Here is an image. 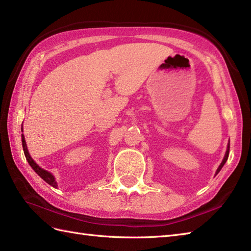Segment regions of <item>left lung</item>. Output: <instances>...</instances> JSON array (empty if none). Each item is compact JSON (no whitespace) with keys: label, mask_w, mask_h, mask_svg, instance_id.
I'll return each mask as SVG.
<instances>
[{"label":"left lung","mask_w":251,"mask_h":251,"mask_svg":"<svg viewBox=\"0 0 251 251\" xmlns=\"http://www.w3.org/2000/svg\"><path fill=\"white\" fill-rule=\"evenodd\" d=\"M228 152H230V143H228L227 145V149H226V155H225V158H223V161H222V163L220 164V166L218 167V169H217V172H216V175L220 172L221 170V168L223 167V165L226 164V162L227 161V157H228Z\"/></svg>","instance_id":"left-lung-1"}]
</instances>
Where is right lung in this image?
Instances as JSON below:
<instances>
[{
    "mask_svg": "<svg viewBox=\"0 0 251 251\" xmlns=\"http://www.w3.org/2000/svg\"><path fill=\"white\" fill-rule=\"evenodd\" d=\"M21 130H23V128H21ZM21 141H23V148H24V152H25V156L26 158V161H28V163L30 164V166L32 167V169L34 170V172L40 176V177L43 179L44 181H46L47 183H49L50 185L54 186V188H57V182L56 180L54 178V176H52L50 173L47 172V170L41 168L39 165H37L33 159H32V157L30 156L29 154V151H28V148H26V143H25V136L21 135Z\"/></svg>",
    "mask_w": 251,
    "mask_h": 251,
    "instance_id": "obj_1",
    "label": "right lung"
}]
</instances>
